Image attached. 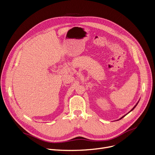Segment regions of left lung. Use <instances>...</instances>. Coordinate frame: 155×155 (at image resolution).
I'll use <instances>...</instances> for the list:
<instances>
[{
    "label": "left lung",
    "instance_id": "obj_1",
    "mask_svg": "<svg viewBox=\"0 0 155 155\" xmlns=\"http://www.w3.org/2000/svg\"><path fill=\"white\" fill-rule=\"evenodd\" d=\"M139 101H137V104H136V105H135V106H134V107H133V108H132V109H131V110H130V112H128V113H127V114H126V115H124V116H122V117H121V118H120V119H119V120H120V119H122V118H123V117H125V116H126V115H127V114H129V113H130V112H131V111H132V110H134V108H135V107H136V106H137V104H138V103H139Z\"/></svg>",
    "mask_w": 155,
    "mask_h": 155
}]
</instances>
